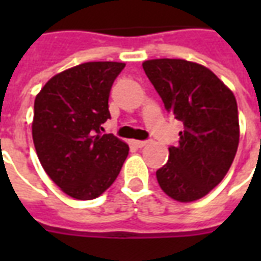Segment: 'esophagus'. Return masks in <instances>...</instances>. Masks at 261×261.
Returning a JSON list of instances; mask_svg holds the SVG:
<instances>
[{"label":"esophagus","instance_id":"34e87169","mask_svg":"<svg viewBox=\"0 0 261 261\" xmlns=\"http://www.w3.org/2000/svg\"><path fill=\"white\" fill-rule=\"evenodd\" d=\"M134 144H136L138 148H142L145 147V145H148V141H134Z\"/></svg>","mask_w":261,"mask_h":261}]
</instances>
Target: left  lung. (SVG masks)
I'll return each mask as SVG.
<instances>
[{"label":"left lung","instance_id":"8db88e82","mask_svg":"<svg viewBox=\"0 0 261 261\" xmlns=\"http://www.w3.org/2000/svg\"><path fill=\"white\" fill-rule=\"evenodd\" d=\"M142 68L166 112L185 125L168 162L156 170L159 186L173 200L196 201L224 179L235 158V96L213 71L186 60H148Z\"/></svg>","mask_w":261,"mask_h":261}]
</instances>
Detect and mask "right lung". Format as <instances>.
<instances>
[{
    "label": "right lung",
    "mask_w": 261,
    "mask_h": 261,
    "mask_svg": "<svg viewBox=\"0 0 261 261\" xmlns=\"http://www.w3.org/2000/svg\"><path fill=\"white\" fill-rule=\"evenodd\" d=\"M124 63L95 61L54 75L35 99L32 136L50 179L69 197L92 200L113 185L128 145L103 134L109 96Z\"/></svg>",
    "instance_id": "right-lung-1"
}]
</instances>
